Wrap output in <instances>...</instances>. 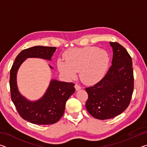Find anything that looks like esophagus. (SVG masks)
<instances>
[{
	"label": "esophagus",
	"mask_w": 147,
	"mask_h": 147,
	"mask_svg": "<svg viewBox=\"0 0 147 147\" xmlns=\"http://www.w3.org/2000/svg\"><path fill=\"white\" fill-rule=\"evenodd\" d=\"M74 88H75L76 91H78L82 88L81 87L78 85V84H75V86H74Z\"/></svg>",
	"instance_id": "obj_1"
}]
</instances>
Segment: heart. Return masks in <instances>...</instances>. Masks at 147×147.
<instances>
[{
    "mask_svg": "<svg viewBox=\"0 0 147 147\" xmlns=\"http://www.w3.org/2000/svg\"><path fill=\"white\" fill-rule=\"evenodd\" d=\"M64 59L57 61V67L65 78L71 80L80 71L82 82L92 84L104 76L109 63L108 52L96 47L71 49L63 54Z\"/></svg>",
    "mask_w": 147,
    "mask_h": 147,
    "instance_id": "1",
    "label": "heart"
}]
</instances>
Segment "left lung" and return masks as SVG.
Wrapping results in <instances>:
<instances>
[{
	"mask_svg": "<svg viewBox=\"0 0 147 147\" xmlns=\"http://www.w3.org/2000/svg\"><path fill=\"white\" fill-rule=\"evenodd\" d=\"M113 50L111 66L105 76L86 88V108L93 117L105 120L120 115L130 104L134 91L132 60L127 51L117 42H109Z\"/></svg>",
	"mask_w": 147,
	"mask_h": 147,
	"instance_id": "1",
	"label": "left lung"
}]
</instances>
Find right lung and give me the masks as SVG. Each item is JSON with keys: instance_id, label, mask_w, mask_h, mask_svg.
<instances>
[{"instance_id": "obj_1", "label": "right lung", "mask_w": 147, "mask_h": 147, "mask_svg": "<svg viewBox=\"0 0 147 147\" xmlns=\"http://www.w3.org/2000/svg\"><path fill=\"white\" fill-rule=\"evenodd\" d=\"M56 50V47L43 46L24 49L17 55L10 70L9 86L11 100L20 116L32 124L44 125L58 122L63 115L67 100L75 91L73 83L53 79L45 93L38 100H29L19 91L17 74L24 60L29 58H38L51 61Z\"/></svg>"}]
</instances>
